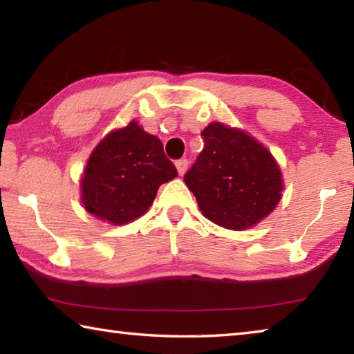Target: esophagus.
<instances>
[{
    "instance_id": "1",
    "label": "esophagus",
    "mask_w": 354,
    "mask_h": 354,
    "mask_svg": "<svg viewBox=\"0 0 354 354\" xmlns=\"http://www.w3.org/2000/svg\"><path fill=\"white\" fill-rule=\"evenodd\" d=\"M187 165H189V160L187 159H179L176 160V169H178V173L179 175H184L185 170H187Z\"/></svg>"
}]
</instances>
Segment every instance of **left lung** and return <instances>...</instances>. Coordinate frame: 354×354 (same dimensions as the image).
<instances>
[{
  "instance_id": "1",
  "label": "left lung",
  "mask_w": 354,
  "mask_h": 354,
  "mask_svg": "<svg viewBox=\"0 0 354 354\" xmlns=\"http://www.w3.org/2000/svg\"><path fill=\"white\" fill-rule=\"evenodd\" d=\"M201 136L205 148L184 176L201 214L232 231L268 217L284 190L273 154L243 129L220 122L209 123Z\"/></svg>"
}]
</instances>
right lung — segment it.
<instances>
[{
  "label": "right lung",
  "mask_w": 354,
  "mask_h": 354,
  "mask_svg": "<svg viewBox=\"0 0 354 354\" xmlns=\"http://www.w3.org/2000/svg\"><path fill=\"white\" fill-rule=\"evenodd\" d=\"M176 176L162 142L133 120L104 136L88 156L81 178V203L93 217L127 225L148 211L160 184Z\"/></svg>",
  "instance_id": "add662e5"
}]
</instances>
